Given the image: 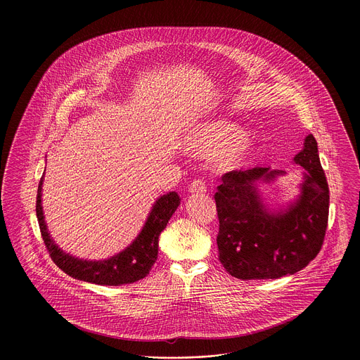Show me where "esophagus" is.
I'll use <instances>...</instances> for the list:
<instances>
[{"label": "esophagus", "mask_w": 360, "mask_h": 360, "mask_svg": "<svg viewBox=\"0 0 360 360\" xmlns=\"http://www.w3.org/2000/svg\"><path fill=\"white\" fill-rule=\"evenodd\" d=\"M188 191L191 194H204L206 191L205 181L202 179H195L191 181Z\"/></svg>", "instance_id": "esophagus-1"}]
</instances>
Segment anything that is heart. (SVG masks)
<instances>
[{
  "label": "heart",
  "instance_id": "1",
  "mask_svg": "<svg viewBox=\"0 0 360 360\" xmlns=\"http://www.w3.org/2000/svg\"><path fill=\"white\" fill-rule=\"evenodd\" d=\"M187 150L200 156H213L220 169L241 165L252 153L254 144L243 129L227 120H210L198 124L187 137Z\"/></svg>",
  "mask_w": 360,
  "mask_h": 360
}]
</instances>
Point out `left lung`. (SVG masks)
<instances>
[{
  "instance_id": "8db88e82",
  "label": "left lung",
  "mask_w": 360,
  "mask_h": 360,
  "mask_svg": "<svg viewBox=\"0 0 360 360\" xmlns=\"http://www.w3.org/2000/svg\"><path fill=\"white\" fill-rule=\"evenodd\" d=\"M304 172L301 195L285 212L271 213L257 194V180L283 172L270 167L231 170L214 194L219 260L236 278L266 280L294 274L317 257L327 223L330 194L316 139L309 134L294 158Z\"/></svg>"
}]
</instances>
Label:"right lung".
I'll use <instances>...</instances> for the list:
<instances>
[{
	"instance_id": "obj_1",
	"label": "right lung",
	"mask_w": 360,
	"mask_h": 360,
	"mask_svg": "<svg viewBox=\"0 0 360 360\" xmlns=\"http://www.w3.org/2000/svg\"><path fill=\"white\" fill-rule=\"evenodd\" d=\"M40 180L37 190L36 201V213L39 219V226L41 231L43 241L50 254L53 263L63 270L66 274L73 278L100 284V285H120L134 283L140 278H144L151 267L154 266L158 257V238L162 230L166 227L169 219L180 204L177 193H167L162 195L154 207L137 238L120 254L115 257L91 262L77 257L66 255L62 252L51 240L47 226L44 221L43 207H41V184Z\"/></svg>"
}]
</instances>
